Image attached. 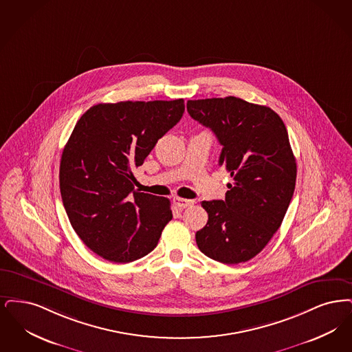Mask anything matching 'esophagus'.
<instances>
[{
  "label": "esophagus",
  "mask_w": 352,
  "mask_h": 352,
  "mask_svg": "<svg viewBox=\"0 0 352 352\" xmlns=\"http://www.w3.org/2000/svg\"><path fill=\"white\" fill-rule=\"evenodd\" d=\"M173 202H175V205H176L177 208H180V209H185V208L193 205V201H192V199H180V197H176V199H173Z\"/></svg>",
  "instance_id": "obj_1"
}]
</instances>
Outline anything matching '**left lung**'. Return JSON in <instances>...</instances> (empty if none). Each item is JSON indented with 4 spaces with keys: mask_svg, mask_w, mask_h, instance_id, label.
<instances>
[{
    "mask_svg": "<svg viewBox=\"0 0 352 352\" xmlns=\"http://www.w3.org/2000/svg\"><path fill=\"white\" fill-rule=\"evenodd\" d=\"M186 109L214 133L219 166L232 177L225 201L201 204L209 219L196 232L199 251L223 264L252 259L281 226L293 197L297 166L287 127L271 107L232 96L189 100Z\"/></svg>",
    "mask_w": 352,
    "mask_h": 352,
    "instance_id": "8db88e82",
    "label": "left lung"
}]
</instances>
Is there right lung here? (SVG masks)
<instances>
[{
	"label": "right lung",
	"instance_id": "add662e5",
	"mask_svg": "<svg viewBox=\"0 0 352 352\" xmlns=\"http://www.w3.org/2000/svg\"><path fill=\"white\" fill-rule=\"evenodd\" d=\"M183 98L122 101L88 109L61 155V199L94 254L130 263L150 254L172 219L166 197L134 190L133 169L183 117Z\"/></svg>",
	"mask_w": 352,
	"mask_h": 352
}]
</instances>
